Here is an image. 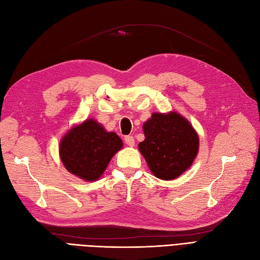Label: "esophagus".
<instances>
[{
  "mask_svg": "<svg viewBox=\"0 0 260 260\" xmlns=\"http://www.w3.org/2000/svg\"><path fill=\"white\" fill-rule=\"evenodd\" d=\"M124 141H125L126 144L129 145V147H134V145H135V139L132 136H126L124 138Z\"/></svg>",
  "mask_w": 260,
  "mask_h": 260,
  "instance_id": "obj_1",
  "label": "esophagus"
}]
</instances>
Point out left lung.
<instances>
[{
  "instance_id": "8db88e82",
  "label": "left lung",
  "mask_w": 260,
  "mask_h": 260,
  "mask_svg": "<svg viewBox=\"0 0 260 260\" xmlns=\"http://www.w3.org/2000/svg\"><path fill=\"white\" fill-rule=\"evenodd\" d=\"M139 150L150 171L161 180H174L192 166L199 153V136L180 113L153 112L143 123Z\"/></svg>"
}]
</instances>
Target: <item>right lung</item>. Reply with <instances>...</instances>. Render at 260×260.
Returning <instances> with one entry per match:
<instances>
[{
  "mask_svg": "<svg viewBox=\"0 0 260 260\" xmlns=\"http://www.w3.org/2000/svg\"><path fill=\"white\" fill-rule=\"evenodd\" d=\"M122 147L117 134L106 131L94 119H87L62 137L59 156L68 172L92 182L103 175L111 157Z\"/></svg>",
  "mask_w": 260,
  "mask_h": 260,
  "instance_id": "1",
  "label": "right lung"
}]
</instances>
